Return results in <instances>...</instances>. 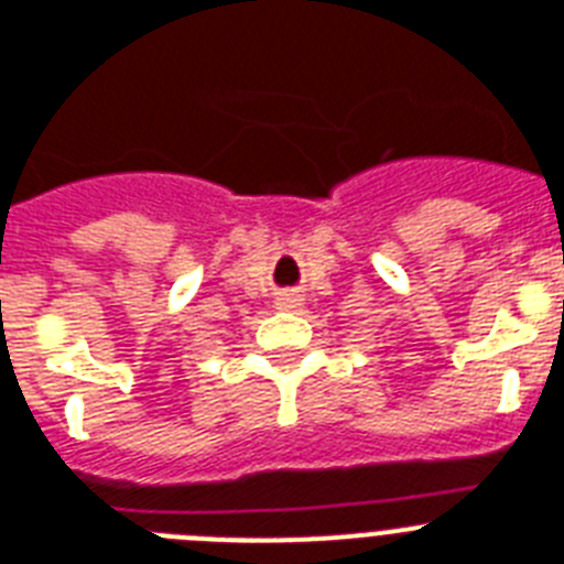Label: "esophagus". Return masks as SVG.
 I'll return each mask as SVG.
<instances>
[{"label": "esophagus", "instance_id": "34e87169", "mask_svg": "<svg viewBox=\"0 0 564 564\" xmlns=\"http://www.w3.org/2000/svg\"><path fill=\"white\" fill-rule=\"evenodd\" d=\"M301 306H304V301H301V295H295V292H286V295L278 297V310L295 313V310H301Z\"/></svg>", "mask_w": 564, "mask_h": 564}]
</instances>
